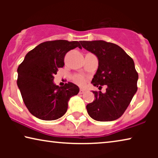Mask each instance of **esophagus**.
<instances>
[{"mask_svg": "<svg viewBox=\"0 0 158 158\" xmlns=\"http://www.w3.org/2000/svg\"><path fill=\"white\" fill-rule=\"evenodd\" d=\"M84 93H85V90H84L83 89L80 90V91H79V94H84Z\"/></svg>", "mask_w": 158, "mask_h": 158, "instance_id": "34e87169", "label": "esophagus"}]
</instances>
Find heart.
Returning <instances> with one entry per match:
<instances>
[{
  "label": "heart",
  "instance_id": "obj_1",
  "mask_svg": "<svg viewBox=\"0 0 158 158\" xmlns=\"http://www.w3.org/2000/svg\"><path fill=\"white\" fill-rule=\"evenodd\" d=\"M75 83H76L77 84H78V85L81 86L84 85L85 83V77H83V76H77L75 78Z\"/></svg>",
  "mask_w": 158,
  "mask_h": 158
}]
</instances>
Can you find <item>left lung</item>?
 <instances>
[{
    "label": "left lung",
    "mask_w": 158,
    "mask_h": 158,
    "mask_svg": "<svg viewBox=\"0 0 158 158\" xmlns=\"http://www.w3.org/2000/svg\"><path fill=\"white\" fill-rule=\"evenodd\" d=\"M82 47L98 58V67L91 83L106 93L93 91L95 100L86 106L88 115L98 122L122 116L137 90L138 73L134 60L122 47L103 40L81 41Z\"/></svg>",
    "instance_id": "left-lung-1"
}]
</instances>
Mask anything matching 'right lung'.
<instances>
[{"mask_svg": "<svg viewBox=\"0 0 158 158\" xmlns=\"http://www.w3.org/2000/svg\"><path fill=\"white\" fill-rule=\"evenodd\" d=\"M76 47L77 41H49L29 52L19 66L17 85L26 106L32 115L42 120L62 117L68 101L79 93L78 86L68 82L60 87L54 83L58 68L64 66L66 53Z\"/></svg>", "mask_w": 158, "mask_h": 158, "instance_id": "right-lung-1", "label": "right lung"}]
</instances>
